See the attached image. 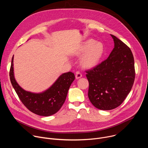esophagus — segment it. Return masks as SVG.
<instances>
[{"label":"esophagus","instance_id":"34e87169","mask_svg":"<svg viewBox=\"0 0 148 148\" xmlns=\"http://www.w3.org/2000/svg\"><path fill=\"white\" fill-rule=\"evenodd\" d=\"M81 77H82L81 73L80 72H79V71H77L76 73V74H75V78L77 79L80 78Z\"/></svg>","mask_w":148,"mask_h":148}]
</instances>
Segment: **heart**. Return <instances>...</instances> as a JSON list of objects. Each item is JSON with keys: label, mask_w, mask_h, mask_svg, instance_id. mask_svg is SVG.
I'll list each match as a JSON object with an SVG mask.
<instances>
[{"label": "heart", "mask_w": 148, "mask_h": 148, "mask_svg": "<svg viewBox=\"0 0 148 148\" xmlns=\"http://www.w3.org/2000/svg\"><path fill=\"white\" fill-rule=\"evenodd\" d=\"M105 49L102 43L96 40L90 39L83 43L75 51V54L81 56V64L85 68L95 67L102 59Z\"/></svg>", "instance_id": "heart-1"}]
</instances>
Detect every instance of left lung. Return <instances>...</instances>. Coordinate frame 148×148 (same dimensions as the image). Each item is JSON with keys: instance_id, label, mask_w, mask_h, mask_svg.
Here are the masks:
<instances>
[{"instance_id": "1", "label": "left lung", "mask_w": 148, "mask_h": 148, "mask_svg": "<svg viewBox=\"0 0 148 148\" xmlns=\"http://www.w3.org/2000/svg\"><path fill=\"white\" fill-rule=\"evenodd\" d=\"M111 36L114 48L108 58L86 71L88 98L95 107L101 110L119 107L130 92L135 77L131 49L116 37Z\"/></svg>"}]
</instances>
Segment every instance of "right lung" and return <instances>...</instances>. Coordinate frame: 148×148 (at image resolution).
Returning <instances> with one entry per match:
<instances>
[{
	"label": "right lung",
	"mask_w": 148,
	"mask_h": 148,
	"mask_svg": "<svg viewBox=\"0 0 148 148\" xmlns=\"http://www.w3.org/2000/svg\"><path fill=\"white\" fill-rule=\"evenodd\" d=\"M10 79L19 99L33 113L49 116L58 112L64 103L68 91L75 79L74 74L68 72L61 75L53 85L45 91L33 93L21 88L16 82L13 72V56L9 72Z\"/></svg>",
	"instance_id": "obj_1"
}]
</instances>
